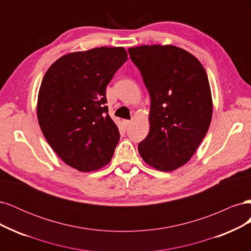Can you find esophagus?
<instances>
[{"mask_svg":"<svg viewBox=\"0 0 251 251\" xmlns=\"http://www.w3.org/2000/svg\"><path fill=\"white\" fill-rule=\"evenodd\" d=\"M131 124H132V120H124V125H125L126 128L130 126H131Z\"/></svg>","mask_w":251,"mask_h":251,"instance_id":"obj_1","label":"esophagus"}]
</instances>
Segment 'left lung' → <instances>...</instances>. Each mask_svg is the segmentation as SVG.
<instances>
[{
  "label": "left lung",
  "mask_w": 251,
  "mask_h": 251,
  "mask_svg": "<svg viewBox=\"0 0 251 251\" xmlns=\"http://www.w3.org/2000/svg\"><path fill=\"white\" fill-rule=\"evenodd\" d=\"M150 97V133L138 146L143 161L172 172L193 157L212 117L206 71L192 53L173 45L128 48Z\"/></svg>",
  "instance_id": "1"
}]
</instances>
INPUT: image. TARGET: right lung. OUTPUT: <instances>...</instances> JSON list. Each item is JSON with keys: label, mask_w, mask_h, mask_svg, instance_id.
<instances>
[{"label": "right lung", "mask_w": 251, "mask_h": 251, "mask_svg": "<svg viewBox=\"0 0 251 251\" xmlns=\"http://www.w3.org/2000/svg\"><path fill=\"white\" fill-rule=\"evenodd\" d=\"M127 59L124 47L68 53L42 80L36 114L47 142L62 160L79 172L107 165L119 141L108 114L105 88Z\"/></svg>", "instance_id": "add662e5"}]
</instances>
